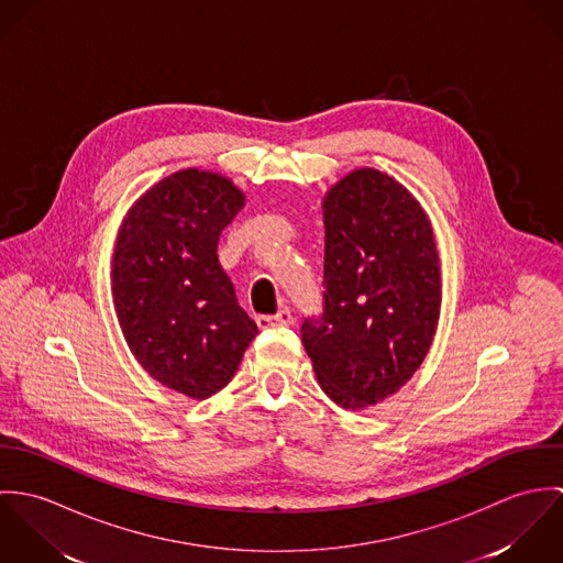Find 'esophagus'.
I'll use <instances>...</instances> for the list:
<instances>
[{
    "mask_svg": "<svg viewBox=\"0 0 563 563\" xmlns=\"http://www.w3.org/2000/svg\"><path fill=\"white\" fill-rule=\"evenodd\" d=\"M257 324L260 327H288V324H292V312L288 308H282L273 317H257Z\"/></svg>",
    "mask_w": 563,
    "mask_h": 563,
    "instance_id": "1",
    "label": "esophagus"
}]
</instances>
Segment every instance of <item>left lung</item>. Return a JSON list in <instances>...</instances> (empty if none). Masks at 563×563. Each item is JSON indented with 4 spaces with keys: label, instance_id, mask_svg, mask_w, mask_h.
<instances>
[{
    "label": "left lung",
    "instance_id": "left-lung-1",
    "mask_svg": "<svg viewBox=\"0 0 563 563\" xmlns=\"http://www.w3.org/2000/svg\"><path fill=\"white\" fill-rule=\"evenodd\" d=\"M322 314L301 340L324 395L351 411L393 397L429 353L442 301L422 206L395 177L357 168L322 201Z\"/></svg>",
    "mask_w": 563,
    "mask_h": 563
}]
</instances>
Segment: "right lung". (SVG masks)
Segmentation results:
<instances>
[{
  "instance_id": "right-lung-1",
  "label": "right lung",
  "mask_w": 563,
  "mask_h": 563,
  "mask_svg": "<svg viewBox=\"0 0 563 563\" xmlns=\"http://www.w3.org/2000/svg\"><path fill=\"white\" fill-rule=\"evenodd\" d=\"M242 206L232 179L184 168L130 208L114 244L112 299L125 342L156 382L188 399L223 390L257 333L217 255Z\"/></svg>"
}]
</instances>
